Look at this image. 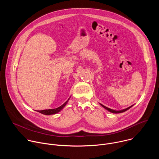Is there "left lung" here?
I'll use <instances>...</instances> for the list:
<instances>
[{"instance_id":"obj_1","label":"left lung","mask_w":159,"mask_h":159,"mask_svg":"<svg viewBox=\"0 0 159 159\" xmlns=\"http://www.w3.org/2000/svg\"><path fill=\"white\" fill-rule=\"evenodd\" d=\"M100 104V103H99ZM101 105V106L102 107H103L105 109H106V110H107L108 111H109V112H112V113H121V112H125V111H127V110H128L129 108H131L133 105H132V106H129V107H127V108H126V109H121V110H118V111H116V110H113V109H110V108H109V107H106L105 106H104V105H102V104H100Z\"/></svg>"}]
</instances>
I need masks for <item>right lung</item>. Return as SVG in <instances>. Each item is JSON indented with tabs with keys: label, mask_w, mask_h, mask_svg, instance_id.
I'll return each mask as SVG.
<instances>
[{
	"label": "right lung",
	"mask_w": 159,
	"mask_h": 159,
	"mask_svg": "<svg viewBox=\"0 0 159 159\" xmlns=\"http://www.w3.org/2000/svg\"><path fill=\"white\" fill-rule=\"evenodd\" d=\"M70 98H71V96L69 99H68V100L65 103H63L61 106H59L58 107H57L55 109H44V110L38 111V112H40V113H41V114L44 115H51L57 114V113L60 112L65 107V106L66 105L68 102H69Z\"/></svg>",
	"instance_id": "1"
}]
</instances>
